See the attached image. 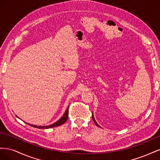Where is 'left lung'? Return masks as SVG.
I'll return each instance as SVG.
<instances>
[{
	"instance_id": "8db88e82",
	"label": "left lung",
	"mask_w": 160,
	"mask_h": 160,
	"mask_svg": "<svg viewBox=\"0 0 160 160\" xmlns=\"http://www.w3.org/2000/svg\"><path fill=\"white\" fill-rule=\"evenodd\" d=\"M92 118H93V122H94V123H95V125H97V126H98V127H100L99 126V125L98 124V123H97L96 122V121H95V118H94V116H93V114H92Z\"/></svg>"
}]
</instances>
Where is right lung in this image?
<instances>
[{
	"label": "right lung",
	"mask_w": 160,
	"mask_h": 160,
	"mask_svg": "<svg viewBox=\"0 0 160 160\" xmlns=\"http://www.w3.org/2000/svg\"><path fill=\"white\" fill-rule=\"evenodd\" d=\"M68 113H69V107L67 108L66 111L65 113L63 114V115L62 116V117L57 121V122H56L55 123H52L50 125H46V126H37V125H32V124H30V123H27L28 125H31V126L32 127H34V128H38V129H49V128H55V127H57V126H59V125H62L65 123L66 122L67 119H68Z\"/></svg>",
	"instance_id": "right-lung-1"
}]
</instances>
